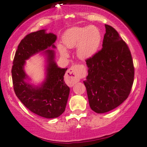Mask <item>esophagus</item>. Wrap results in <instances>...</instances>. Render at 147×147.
<instances>
[{
  "label": "esophagus",
  "instance_id": "34e87169",
  "mask_svg": "<svg viewBox=\"0 0 147 147\" xmlns=\"http://www.w3.org/2000/svg\"><path fill=\"white\" fill-rule=\"evenodd\" d=\"M66 76L69 81L70 86H72L78 81H79L81 76H82V71H81L79 65L75 64L72 66L66 72Z\"/></svg>",
  "mask_w": 147,
  "mask_h": 147
}]
</instances>
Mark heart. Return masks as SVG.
Here are the masks:
<instances>
[{
    "label": "heart",
    "instance_id": "1",
    "mask_svg": "<svg viewBox=\"0 0 147 147\" xmlns=\"http://www.w3.org/2000/svg\"><path fill=\"white\" fill-rule=\"evenodd\" d=\"M62 40L66 48L71 49L77 46L78 56L81 59H87L97 51L101 42V34L99 30L93 26L73 27L66 30ZM58 49L62 55H67L66 50L62 45H59Z\"/></svg>",
    "mask_w": 147,
    "mask_h": 147
}]
</instances>
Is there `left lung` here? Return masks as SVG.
I'll list each match as a JSON object with an SVG mask.
<instances>
[{"instance_id":"obj_1","label":"left lung","mask_w":147,"mask_h":147,"mask_svg":"<svg viewBox=\"0 0 147 147\" xmlns=\"http://www.w3.org/2000/svg\"><path fill=\"white\" fill-rule=\"evenodd\" d=\"M102 48L85 62L84 81L90 108L104 113L119 107L130 94L134 66L130 50L114 28L105 24Z\"/></svg>"}]
</instances>
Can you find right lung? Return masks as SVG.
<instances>
[{
    "label": "right lung",
    "mask_w": 147,
    "mask_h": 147,
    "mask_svg": "<svg viewBox=\"0 0 147 147\" xmlns=\"http://www.w3.org/2000/svg\"><path fill=\"white\" fill-rule=\"evenodd\" d=\"M56 36L46 34L44 30L27 34L20 42L16 51L11 75L14 92L17 97L31 112L42 117L52 119L64 112L70 88L64 81L67 68H60L53 61L54 53L46 50L48 55L47 75L46 81L40 87L34 88L24 81L26 75L24 71L25 60L37 52L55 47Z\"/></svg>",
    "instance_id": "add662e5"
}]
</instances>
